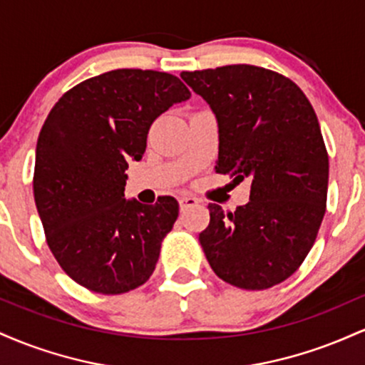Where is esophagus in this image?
Listing matches in <instances>:
<instances>
[{
  "instance_id": "34e87169",
  "label": "esophagus",
  "mask_w": 365,
  "mask_h": 365,
  "mask_svg": "<svg viewBox=\"0 0 365 365\" xmlns=\"http://www.w3.org/2000/svg\"><path fill=\"white\" fill-rule=\"evenodd\" d=\"M178 204H180V209H182V211H185V209H188V207L197 206V204H199V199L194 195H182L178 199Z\"/></svg>"
}]
</instances>
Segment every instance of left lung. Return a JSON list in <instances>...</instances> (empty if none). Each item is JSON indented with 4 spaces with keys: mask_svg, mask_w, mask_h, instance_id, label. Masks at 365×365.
<instances>
[{
    "mask_svg": "<svg viewBox=\"0 0 365 365\" xmlns=\"http://www.w3.org/2000/svg\"><path fill=\"white\" fill-rule=\"evenodd\" d=\"M180 77L216 116V171L250 180V200L235 212L209 204L199 235L207 262L233 287H274L304 262L326 211L329 163L316 113L297 83L261 66Z\"/></svg>",
    "mask_w": 365,
    "mask_h": 365,
    "instance_id": "8db88e82",
    "label": "left lung"
}]
</instances>
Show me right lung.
I'll list each match as a JSON object with an SVG mask.
<instances>
[{"label":"right lung","mask_w":365,"mask_h":365,"mask_svg":"<svg viewBox=\"0 0 365 365\" xmlns=\"http://www.w3.org/2000/svg\"><path fill=\"white\" fill-rule=\"evenodd\" d=\"M190 92L178 77L121 68L63 94L41 128L34 199L46 240L73 282L104 295L140 287L178 217L175 197L154 206L125 199L153 121Z\"/></svg>","instance_id":"add662e5"}]
</instances>
